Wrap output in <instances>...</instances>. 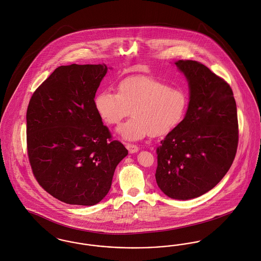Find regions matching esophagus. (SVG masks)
<instances>
[{
  "label": "esophagus",
  "mask_w": 261,
  "mask_h": 261,
  "mask_svg": "<svg viewBox=\"0 0 261 261\" xmlns=\"http://www.w3.org/2000/svg\"><path fill=\"white\" fill-rule=\"evenodd\" d=\"M126 148H127V150L129 151V153H137V152H139V148L136 145L127 144V145H126Z\"/></svg>",
  "instance_id": "esophagus-1"
}]
</instances>
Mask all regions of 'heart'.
I'll use <instances>...</instances> for the list:
<instances>
[{
  "mask_svg": "<svg viewBox=\"0 0 261 261\" xmlns=\"http://www.w3.org/2000/svg\"><path fill=\"white\" fill-rule=\"evenodd\" d=\"M100 117L116 125L130 112L133 116L117 129L125 141L135 142L150 134L163 136L172 131L184 118L187 96L182 90L145 76L126 77L118 85V93L99 92L94 100Z\"/></svg>",
  "mask_w": 261,
  "mask_h": 261,
  "instance_id": "b5f03b06",
  "label": "heart"
}]
</instances>
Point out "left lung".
<instances>
[{
  "label": "left lung",
  "mask_w": 261,
  "mask_h": 261,
  "mask_svg": "<svg viewBox=\"0 0 261 261\" xmlns=\"http://www.w3.org/2000/svg\"><path fill=\"white\" fill-rule=\"evenodd\" d=\"M189 102L184 120L156 149L155 181L169 198L193 199L226 175L237 153L239 125L230 86L205 65L178 60Z\"/></svg>",
  "instance_id": "8db88e82"
}]
</instances>
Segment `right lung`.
<instances>
[{
    "label": "right lung",
    "mask_w": 261,
    "mask_h": 261,
    "mask_svg": "<svg viewBox=\"0 0 261 261\" xmlns=\"http://www.w3.org/2000/svg\"><path fill=\"white\" fill-rule=\"evenodd\" d=\"M108 70L106 64L60 66L32 94L28 108L33 174L49 194L67 204L100 202L128 154L120 142L111 140L94 105Z\"/></svg>",
    "instance_id": "1"
}]
</instances>
